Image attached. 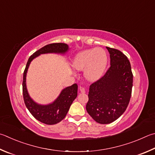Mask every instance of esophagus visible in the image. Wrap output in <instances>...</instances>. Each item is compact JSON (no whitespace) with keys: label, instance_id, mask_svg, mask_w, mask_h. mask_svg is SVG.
I'll return each mask as SVG.
<instances>
[{"label":"esophagus","instance_id":"obj_1","mask_svg":"<svg viewBox=\"0 0 155 155\" xmlns=\"http://www.w3.org/2000/svg\"><path fill=\"white\" fill-rule=\"evenodd\" d=\"M79 89H80V91H81V93H83V94H85V88H84V87H80Z\"/></svg>","mask_w":155,"mask_h":155}]
</instances>
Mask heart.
Segmentation results:
<instances>
[{"label": "heart", "mask_w": 155, "mask_h": 155, "mask_svg": "<svg viewBox=\"0 0 155 155\" xmlns=\"http://www.w3.org/2000/svg\"><path fill=\"white\" fill-rule=\"evenodd\" d=\"M108 64V55L102 48L84 50L77 53L72 61V66L77 70H84V77L87 81L99 80L105 72Z\"/></svg>", "instance_id": "obj_1"}]
</instances>
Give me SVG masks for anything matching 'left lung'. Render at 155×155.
<instances>
[{
	"label": "left lung",
	"instance_id": "obj_1",
	"mask_svg": "<svg viewBox=\"0 0 155 155\" xmlns=\"http://www.w3.org/2000/svg\"><path fill=\"white\" fill-rule=\"evenodd\" d=\"M110 67L105 75L89 87L86 110L94 120L109 124L125 111L131 95L133 74L127 58L120 51L106 47Z\"/></svg>",
	"mask_w": 155,
	"mask_h": 155
}]
</instances>
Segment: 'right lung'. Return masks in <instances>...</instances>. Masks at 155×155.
Here are the masks:
<instances>
[{"label": "right lung", "mask_w": 155, "mask_h": 155, "mask_svg": "<svg viewBox=\"0 0 155 155\" xmlns=\"http://www.w3.org/2000/svg\"><path fill=\"white\" fill-rule=\"evenodd\" d=\"M70 49L65 43H52L42 47L30 56L28 60L23 76V95L25 104L32 116L41 123L47 125H55L65 118L70 107L77 97L78 85L74 83L72 85L63 89L58 97L53 102L48 104H40L36 103L30 96L26 87V74L30 64L34 59L41 54L57 53L64 55Z\"/></svg>", "instance_id": "add662e5"}]
</instances>
